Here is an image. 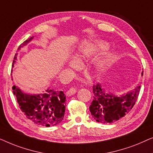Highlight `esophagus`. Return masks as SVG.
Masks as SVG:
<instances>
[{"instance_id": "esophagus-1", "label": "esophagus", "mask_w": 153, "mask_h": 153, "mask_svg": "<svg viewBox=\"0 0 153 153\" xmlns=\"http://www.w3.org/2000/svg\"><path fill=\"white\" fill-rule=\"evenodd\" d=\"M76 91H77V90L75 88L72 87V88H70V90H69V91H67V93L66 94H67V95L71 96V95H74V94L76 93Z\"/></svg>"}]
</instances>
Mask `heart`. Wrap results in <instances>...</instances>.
I'll return each mask as SVG.
<instances>
[{
  "mask_svg": "<svg viewBox=\"0 0 153 153\" xmlns=\"http://www.w3.org/2000/svg\"><path fill=\"white\" fill-rule=\"evenodd\" d=\"M108 47V44L104 42H100L95 43V44H91V45H86L81 48L80 51L78 53L76 54L75 58H76L77 59L83 56H90L93 55L96 52L101 51L102 49H106ZM106 62V59L104 58H100L97 60V67L99 68H102L104 66V65Z\"/></svg>",
  "mask_w": 153,
  "mask_h": 153,
  "instance_id": "heart-1",
  "label": "heart"
}]
</instances>
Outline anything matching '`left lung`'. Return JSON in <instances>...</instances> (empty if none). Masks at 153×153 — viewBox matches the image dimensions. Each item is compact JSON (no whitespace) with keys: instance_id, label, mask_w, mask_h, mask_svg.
<instances>
[{"instance_id":"1","label":"left lung","mask_w":153,"mask_h":153,"mask_svg":"<svg viewBox=\"0 0 153 153\" xmlns=\"http://www.w3.org/2000/svg\"><path fill=\"white\" fill-rule=\"evenodd\" d=\"M140 88L141 86H137L126 95L118 97L106 92L100 83L93 85V100L89 108L94 120L107 124L123 118L132 109L137 101Z\"/></svg>"}]
</instances>
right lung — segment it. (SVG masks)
Here are the masks:
<instances>
[{"label":"right lung","mask_w":153,"mask_h":153,"mask_svg":"<svg viewBox=\"0 0 153 153\" xmlns=\"http://www.w3.org/2000/svg\"><path fill=\"white\" fill-rule=\"evenodd\" d=\"M33 37L24 41L17 50L30 42ZM16 55L17 53L14 57L12 68L16 60ZM12 90L22 111L35 124L45 127L54 126L63 120L66 97L62 91L48 88L45 93L30 95L24 93L15 85Z\"/></svg>","instance_id":"obj_1"}]
</instances>
